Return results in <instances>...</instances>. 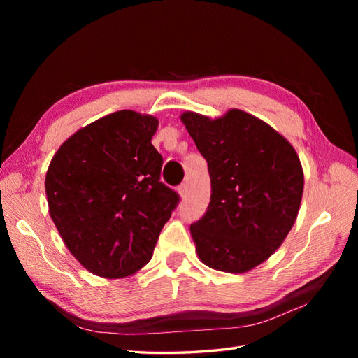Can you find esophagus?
<instances>
[{
  "instance_id": "34e87169",
  "label": "esophagus",
  "mask_w": 358,
  "mask_h": 358,
  "mask_svg": "<svg viewBox=\"0 0 358 358\" xmlns=\"http://www.w3.org/2000/svg\"><path fill=\"white\" fill-rule=\"evenodd\" d=\"M178 192H179L180 197H185L187 192H188V185H187V183H180V185L178 187Z\"/></svg>"
}]
</instances>
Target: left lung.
<instances>
[{
	"mask_svg": "<svg viewBox=\"0 0 358 358\" xmlns=\"http://www.w3.org/2000/svg\"><path fill=\"white\" fill-rule=\"evenodd\" d=\"M180 121L208 161L210 203L189 227L200 262L225 273L264 263L294 225L303 196L296 149L262 119L230 109L209 117L183 112Z\"/></svg>",
	"mask_w": 358,
	"mask_h": 358,
	"instance_id": "8db88e82",
	"label": "left lung"
}]
</instances>
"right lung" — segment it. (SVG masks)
Wrapping results in <instances>:
<instances>
[{
    "label": "right lung",
    "instance_id": "1",
    "mask_svg": "<svg viewBox=\"0 0 358 358\" xmlns=\"http://www.w3.org/2000/svg\"><path fill=\"white\" fill-rule=\"evenodd\" d=\"M158 117L119 110L64 142L45 180L49 215L78 262L106 279L143 268L179 197L159 182Z\"/></svg>",
    "mask_w": 358,
    "mask_h": 358
}]
</instances>
